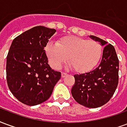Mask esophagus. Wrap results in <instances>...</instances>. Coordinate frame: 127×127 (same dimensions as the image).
Returning a JSON list of instances; mask_svg holds the SVG:
<instances>
[{
    "mask_svg": "<svg viewBox=\"0 0 127 127\" xmlns=\"http://www.w3.org/2000/svg\"><path fill=\"white\" fill-rule=\"evenodd\" d=\"M66 75H67V73H62L61 75H62V77H64Z\"/></svg>",
    "mask_w": 127,
    "mask_h": 127,
    "instance_id": "obj_1",
    "label": "esophagus"
}]
</instances>
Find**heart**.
I'll list each match as a JSON object with an SVG mask.
<instances>
[{
  "label": "heart",
  "instance_id": "b5f03b06",
  "mask_svg": "<svg viewBox=\"0 0 127 127\" xmlns=\"http://www.w3.org/2000/svg\"><path fill=\"white\" fill-rule=\"evenodd\" d=\"M45 52L53 68L59 69L68 61L77 73H87L95 67L103 55V47L95 41L75 36H64L58 43H48Z\"/></svg>",
  "mask_w": 127,
  "mask_h": 127
}]
</instances>
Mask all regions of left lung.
<instances>
[{
	"label": "left lung",
	"instance_id": "1",
	"mask_svg": "<svg viewBox=\"0 0 127 127\" xmlns=\"http://www.w3.org/2000/svg\"><path fill=\"white\" fill-rule=\"evenodd\" d=\"M93 39L105 45L99 66L92 71L74 75L71 94L80 105L96 108L107 103L114 95L118 84L119 61L114 46L93 35Z\"/></svg>",
	"mask_w": 127,
	"mask_h": 127
}]
</instances>
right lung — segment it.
<instances>
[{"label": "right lung", "instance_id": "1", "mask_svg": "<svg viewBox=\"0 0 127 127\" xmlns=\"http://www.w3.org/2000/svg\"><path fill=\"white\" fill-rule=\"evenodd\" d=\"M55 29L35 26L13 39L7 56V82L15 98L33 106L47 101L61 79L48 64L44 48Z\"/></svg>", "mask_w": 127, "mask_h": 127}]
</instances>
